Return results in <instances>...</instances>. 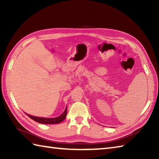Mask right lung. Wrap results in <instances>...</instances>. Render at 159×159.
<instances>
[{"instance_id":"obj_1","label":"right lung","mask_w":159,"mask_h":159,"mask_svg":"<svg viewBox=\"0 0 159 159\" xmlns=\"http://www.w3.org/2000/svg\"><path fill=\"white\" fill-rule=\"evenodd\" d=\"M27 116L31 118V119L33 120L34 121H37L39 124H59L63 121L67 116V107L66 108L64 112L61 115V116L57 117H53V118H45V117H35L31 116V115H29L26 113Z\"/></svg>"}]
</instances>
